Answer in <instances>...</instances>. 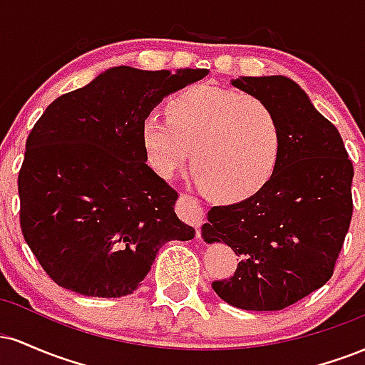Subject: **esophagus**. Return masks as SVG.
<instances>
[{"label": "esophagus", "instance_id": "1", "mask_svg": "<svg viewBox=\"0 0 365 365\" xmlns=\"http://www.w3.org/2000/svg\"><path fill=\"white\" fill-rule=\"evenodd\" d=\"M178 211H180V216H182L185 221H188L190 225H194L197 228V233H199V226L202 223V217H204L202 204H200L195 197L182 194L180 195Z\"/></svg>", "mask_w": 365, "mask_h": 365}]
</instances>
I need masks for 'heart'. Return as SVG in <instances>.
I'll list each match as a JSON object with an SVG mask.
<instances>
[{
    "mask_svg": "<svg viewBox=\"0 0 365 365\" xmlns=\"http://www.w3.org/2000/svg\"><path fill=\"white\" fill-rule=\"evenodd\" d=\"M168 118L149 113L140 140L149 166L168 178L190 156L195 180L212 197L238 200L271 177L283 148L278 113L261 98L197 86L175 96Z\"/></svg>",
    "mask_w": 365,
    "mask_h": 365,
    "instance_id": "b5f03b06",
    "label": "heart"
}]
</instances>
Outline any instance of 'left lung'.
Instances as JSON below:
<instances>
[{"label": "left lung", "instance_id": "8db88e82", "mask_svg": "<svg viewBox=\"0 0 365 365\" xmlns=\"http://www.w3.org/2000/svg\"><path fill=\"white\" fill-rule=\"evenodd\" d=\"M232 86L278 113L283 148L254 195L209 209L204 240L238 255L232 278L212 290L233 307L282 311L333 276L354 211V165L336 127L292 78L242 77Z\"/></svg>", "mask_w": 365, "mask_h": 365}]
</instances>
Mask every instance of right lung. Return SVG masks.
<instances>
[{"instance_id":"obj_1","label":"right lung","mask_w":365,"mask_h":365,"mask_svg":"<svg viewBox=\"0 0 365 365\" xmlns=\"http://www.w3.org/2000/svg\"><path fill=\"white\" fill-rule=\"evenodd\" d=\"M206 68L115 66L46 108L19 173L20 226L49 278L87 297L130 295L170 240L195 230L175 215L173 190L148 166L145 115Z\"/></svg>"}]
</instances>
